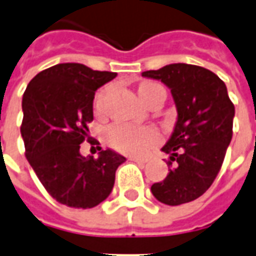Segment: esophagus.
Here are the masks:
<instances>
[{"mask_svg":"<svg viewBox=\"0 0 256 256\" xmlns=\"http://www.w3.org/2000/svg\"><path fill=\"white\" fill-rule=\"evenodd\" d=\"M130 160L136 162V163H146L148 159H145V158H138V156H132V158H130Z\"/></svg>","mask_w":256,"mask_h":256,"instance_id":"1","label":"esophagus"}]
</instances>
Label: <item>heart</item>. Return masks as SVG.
<instances>
[{"label": "heart", "instance_id": "heart-1", "mask_svg": "<svg viewBox=\"0 0 256 256\" xmlns=\"http://www.w3.org/2000/svg\"><path fill=\"white\" fill-rule=\"evenodd\" d=\"M159 84L152 82H145L140 86V96L148 94L150 90L158 88ZM102 94L97 96L96 106L100 108ZM160 136L152 128H138V126H128V124H116L106 130V140L108 142L120 152L140 155L150 150V146L159 141Z\"/></svg>", "mask_w": 256, "mask_h": 256}]
</instances>
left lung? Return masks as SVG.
Wrapping results in <instances>:
<instances>
[{"label": "left lung", "mask_w": 256, "mask_h": 256, "mask_svg": "<svg viewBox=\"0 0 256 256\" xmlns=\"http://www.w3.org/2000/svg\"><path fill=\"white\" fill-rule=\"evenodd\" d=\"M170 89L177 122L162 150L170 156L168 174L150 186L160 203L180 206L200 198L220 172L230 144L234 106L224 80L192 64H168L144 71Z\"/></svg>", "instance_id": "1"}]
</instances>
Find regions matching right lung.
Here are the masks:
<instances>
[{"instance_id": "obj_1", "label": "right lung", "mask_w": 256, "mask_h": 256, "mask_svg": "<svg viewBox=\"0 0 256 256\" xmlns=\"http://www.w3.org/2000/svg\"><path fill=\"white\" fill-rule=\"evenodd\" d=\"M116 72L79 63L56 64L31 79L22 101L26 158L49 194L74 208H92L112 192L126 158L112 150L80 155L93 120L96 90ZM101 150V148H100Z\"/></svg>"}]
</instances>
